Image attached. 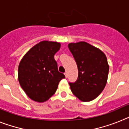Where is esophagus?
Instances as JSON below:
<instances>
[{"instance_id": "obj_1", "label": "esophagus", "mask_w": 129, "mask_h": 129, "mask_svg": "<svg viewBox=\"0 0 129 129\" xmlns=\"http://www.w3.org/2000/svg\"><path fill=\"white\" fill-rule=\"evenodd\" d=\"M64 76H65L66 78H67V77H68V74H67V72L64 73Z\"/></svg>"}]
</instances>
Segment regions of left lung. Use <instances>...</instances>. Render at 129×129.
<instances>
[{
	"label": "left lung",
	"mask_w": 129,
	"mask_h": 129,
	"mask_svg": "<svg viewBox=\"0 0 129 129\" xmlns=\"http://www.w3.org/2000/svg\"><path fill=\"white\" fill-rule=\"evenodd\" d=\"M68 48L78 69V77L69 83L72 92L84 102L96 98L107 84L109 66L105 54L100 49L86 43H70Z\"/></svg>",
	"instance_id": "1"
}]
</instances>
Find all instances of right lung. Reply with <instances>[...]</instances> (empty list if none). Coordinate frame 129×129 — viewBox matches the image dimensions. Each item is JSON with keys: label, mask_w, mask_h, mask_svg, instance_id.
<instances>
[{"label": "right lung", "mask_w": 129, "mask_h": 129, "mask_svg": "<svg viewBox=\"0 0 129 129\" xmlns=\"http://www.w3.org/2000/svg\"><path fill=\"white\" fill-rule=\"evenodd\" d=\"M57 42L44 41L32 47L20 61L18 79L26 95L39 103L47 101L65 76L58 71L54 55L60 49Z\"/></svg>", "instance_id": "1"}]
</instances>
